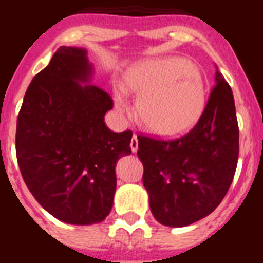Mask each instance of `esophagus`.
I'll return each instance as SVG.
<instances>
[{
    "mask_svg": "<svg viewBox=\"0 0 263 263\" xmlns=\"http://www.w3.org/2000/svg\"><path fill=\"white\" fill-rule=\"evenodd\" d=\"M130 147H132V152L136 153L138 150V138H137L136 134H133V138L130 141Z\"/></svg>",
    "mask_w": 263,
    "mask_h": 263,
    "instance_id": "esophagus-1",
    "label": "esophagus"
}]
</instances>
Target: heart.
I'll use <instances>...</instances> for the list:
<instances>
[{
	"label": "heart",
	"mask_w": 263,
	"mask_h": 263,
	"mask_svg": "<svg viewBox=\"0 0 263 263\" xmlns=\"http://www.w3.org/2000/svg\"><path fill=\"white\" fill-rule=\"evenodd\" d=\"M124 87L138 95L137 113L150 132L178 136L191 129L205 106L200 71L182 58H160L137 63L125 73ZM118 110L127 111L125 92L115 93Z\"/></svg>",
	"instance_id": "1"
}]
</instances>
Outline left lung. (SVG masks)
<instances>
[{"label": "left lung", "mask_w": 263, "mask_h": 263, "mask_svg": "<svg viewBox=\"0 0 263 263\" xmlns=\"http://www.w3.org/2000/svg\"><path fill=\"white\" fill-rule=\"evenodd\" d=\"M215 79L188 133L175 139L137 136L150 210L167 227H185L212 213L233 182L240 150L236 106L218 69Z\"/></svg>", "instance_id": "left-lung-1"}]
</instances>
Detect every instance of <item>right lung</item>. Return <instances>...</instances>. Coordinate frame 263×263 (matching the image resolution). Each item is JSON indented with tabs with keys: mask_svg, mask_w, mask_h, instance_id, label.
<instances>
[{
	"mask_svg": "<svg viewBox=\"0 0 263 263\" xmlns=\"http://www.w3.org/2000/svg\"><path fill=\"white\" fill-rule=\"evenodd\" d=\"M92 73L87 50L59 47L36 73L18 113L15 152L27 188L67 224L103 221L113 205L116 163L132 153V130L115 133L104 116L110 95L81 85Z\"/></svg>",
	"mask_w": 263,
	"mask_h": 263,
	"instance_id": "right-lung-1",
	"label": "right lung"
}]
</instances>
